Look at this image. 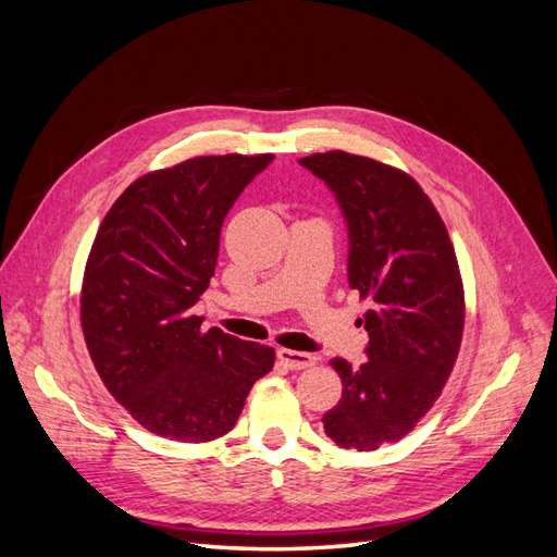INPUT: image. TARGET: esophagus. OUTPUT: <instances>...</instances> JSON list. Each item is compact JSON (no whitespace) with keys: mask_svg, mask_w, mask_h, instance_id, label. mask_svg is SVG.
<instances>
[{"mask_svg":"<svg viewBox=\"0 0 557 557\" xmlns=\"http://www.w3.org/2000/svg\"><path fill=\"white\" fill-rule=\"evenodd\" d=\"M278 360L288 367V369H307L315 364L313 352H301V350H290V348H278Z\"/></svg>","mask_w":557,"mask_h":557,"instance_id":"34e87169","label":"esophagus"}]
</instances>
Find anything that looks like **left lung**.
Segmentation results:
<instances>
[{
	"label": "left lung",
	"instance_id": "1",
	"mask_svg": "<svg viewBox=\"0 0 557 557\" xmlns=\"http://www.w3.org/2000/svg\"><path fill=\"white\" fill-rule=\"evenodd\" d=\"M325 181L348 225V285L369 299L367 360L330 364L344 391L323 416L330 440L352 450L399 442L442 395L458 360L465 293L440 211L401 170L327 150L299 160Z\"/></svg>",
	"mask_w": 557,
	"mask_h": 557
}]
</instances>
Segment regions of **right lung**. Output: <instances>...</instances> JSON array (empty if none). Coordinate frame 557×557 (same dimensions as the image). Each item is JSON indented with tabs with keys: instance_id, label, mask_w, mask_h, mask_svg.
Masks as SVG:
<instances>
[{
	"instance_id": "1",
	"label": "right lung",
	"mask_w": 557,
	"mask_h": 557,
	"mask_svg": "<svg viewBox=\"0 0 557 557\" xmlns=\"http://www.w3.org/2000/svg\"><path fill=\"white\" fill-rule=\"evenodd\" d=\"M274 156H201L134 181L97 230L81 325L97 374L132 418L176 442L227 434L274 348L201 330L227 211Z\"/></svg>"
}]
</instances>
